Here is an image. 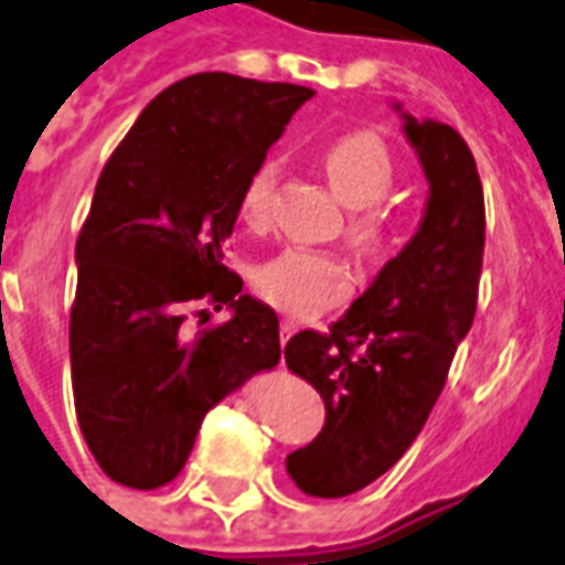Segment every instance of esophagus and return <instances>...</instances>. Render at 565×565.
Segmentation results:
<instances>
[{"label": "esophagus", "instance_id": "obj_1", "mask_svg": "<svg viewBox=\"0 0 565 565\" xmlns=\"http://www.w3.org/2000/svg\"><path fill=\"white\" fill-rule=\"evenodd\" d=\"M299 331V322L296 320H281V343H287V340L292 338Z\"/></svg>", "mask_w": 565, "mask_h": 565}]
</instances>
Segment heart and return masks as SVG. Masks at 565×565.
<instances>
[{"mask_svg": "<svg viewBox=\"0 0 565 565\" xmlns=\"http://www.w3.org/2000/svg\"><path fill=\"white\" fill-rule=\"evenodd\" d=\"M322 166L334 195L350 210H359L350 218V231H347L350 243L359 252H382L387 243V215L379 210V204L391 195L397 178L394 157L385 141L376 132H347L326 148ZM275 183H278V162L266 159L243 189V201H239L243 222L248 225L266 222ZM257 292L292 317H313L322 308L338 305L350 292V273L329 254L292 248L260 266Z\"/></svg>", "mask_w": 565, "mask_h": 565, "instance_id": "obj_1", "label": "heart"}]
</instances>
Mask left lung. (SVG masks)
Segmentation results:
<instances>
[{
    "mask_svg": "<svg viewBox=\"0 0 565 565\" xmlns=\"http://www.w3.org/2000/svg\"><path fill=\"white\" fill-rule=\"evenodd\" d=\"M429 183L424 218L329 334L299 331L287 367L320 391L326 426L287 456L305 494L347 498L391 471L420 436L477 311L486 206L471 150L454 127L394 103Z\"/></svg>",
    "mask_w": 565,
    "mask_h": 565,
    "instance_id": "8db88e82",
    "label": "left lung"
}]
</instances>
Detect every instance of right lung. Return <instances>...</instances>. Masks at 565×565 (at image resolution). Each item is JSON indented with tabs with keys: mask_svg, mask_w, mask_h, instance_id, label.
<instances>
[{
	"mask_svg": "<svg viewBox=\"0 0 565 565\" xmlns=\"http://www.w3.org/2000/svg\"><path fill=\"white\" fill-rule=\"evenodd\" d=\"M313 92L195 73L145 106L103 168L76 239L71 376L88 450L111 480L159 489L215 403L281 359L278 313L225 266L243 189ZM232 308L189 339L192 300Z\"/></svg>",
	"mask_w": 565,
	"mask_h": 565,
	"instance_id": "1",
	"label": "right lung"
}]
</instances>
